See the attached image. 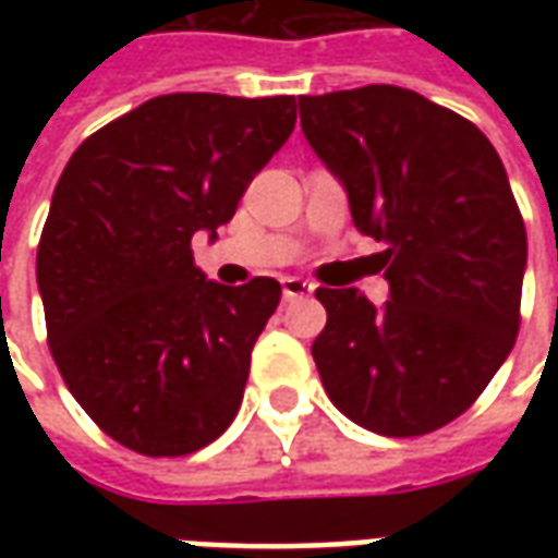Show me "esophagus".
<instances>
[{"label":"esophagus","instance_id":"esophagus-1","mask_svg":"<svg viewBox=\"0 0 558 558\" xmlns=\"http://www.w3.org/2000/svg\"><path fill=\"white\" fill-rule=\"evenodd\" d=\"M280 287H283V299H287V302H295V299H304V295L314 292V287L302 278H283L280 280Z\"/></svg>","mask_w":558,"mask_h":558}]
</instances>
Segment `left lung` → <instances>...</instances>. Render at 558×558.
I'll use <instances>...</instances> for the list:
<instances>
[{"mask_svg": "<svg viewBox=\"0 0 558 558\" xmlns=\"http://www.w3.org/2000/svg\"><path fill=\"white\" fill-rule=\"evenodd\" d=\"M302 131L376 242L388 299L319 287L314 362L364 430L424 436L478 400L520 328L526 227L490 140L400 86L302 95Z\"/></svg>", "mask_w": 558, "mask_h": 558, "instance_id": "left-lung-1", "label": "left lung"}]
</instances>
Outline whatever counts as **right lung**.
<instances>
[{
	"instance_id": "add662e5",
	"label": "right lung",
	"mask_w": 558,
	"mask_h": 558,
	"mask_svg": "<svg viewBox=\"0 0 558 558\" xmlns=\"http://www.w3.org/2000/svg\"><path fill=\"white\" fill-rule=\"evenodd\" d=\"M292 128V95L175 92L95 131L59 175L35 266L47 343L74 400L137 454H194L242 407L280 283L206 280L191 239L218 235Z\"/></svg>"
}]
</instances>
